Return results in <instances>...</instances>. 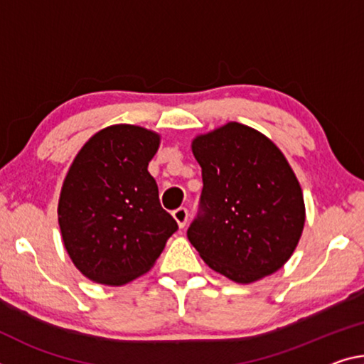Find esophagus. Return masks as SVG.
Returning a JSON list of instances; mask_svg holds the SVG:
<instances>
[{
  "label": "esophagus",
  "instance_id": "34e87169",
  "mask_svg": "<svg viewBox=\"0 0 364 364\" xmlns=\"http://www.w3.org/2000/svg\"><path fill=\"white\" fill-rule=\"evenodd\" d=\"M188 217H189V212H188V209H184V207H180V209L173 210V218H175L178 227L180 228H183L184 225H186Z\"/></svg>",
  "mask_w": 364,
  "mask_h": 364
}]
</instances>
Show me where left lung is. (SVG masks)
<instances>
[{"label": "left lung", "instance_id": "left-lung-1", "mask_svg": "<svg viewBox=\"0 0 364 364\" xmlns=\"http://www.w3.org/2000/svg\"><path fill=\"white\" fill-rule=\"evenodd\" d=\"M203 194L188 238L212 270L252 284L279 270L301 238L304 200L285 155L262 132L227 123L196 137Z\"/></svg>", "mask_w": 364, "mask_h": 364}]
</instances>
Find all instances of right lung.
<instances>
[{
	"label": "right lung",
	"instance_id": "add662e5",
	"mask_svg": "<svg viewBox=\"0 0 364 364\" xmlns=\"http://www.w3.org/2000/svg\"><path fill=\"white\" fill-rule=\"evenodd\" d=\"M159 146L157 132L113 124L92 136L69 166L58 223L69 257L92 282L118 287L146 274L178 230L147 171Z\"/></svg>",
	"mask_w": 364,
	"mask_h": 364
}]
</instances>
